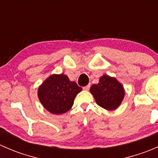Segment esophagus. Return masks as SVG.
<instances>
[{"instance_id": "34e87169", "label": "esophagus", "mask_w": 158, "mask_h": 158, "mask_svg": "<svg viewBox=\"0 0 158 158\" xmlns=\"http://www.w3.org/2000/svg\"><path fill=\"white\" fill-rule=\"evenodd\" d=\"M89 88H90V85H86V86H85V87H83V89L84 90H89Z\"/></svg>"}]
</instances>
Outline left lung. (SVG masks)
I'll list each match as a JSON object with an SVG mask.
<instances>
[{"label": "left lung", "instance_id": "8db88e82", "mask_svg": "<svg viewBox=\"0 0 158 158\" xmlns=\"http://www.w3.org/2000/svg\"><path fill=\"white\" fill-rule=\"evenodd\" d=\"M90 92L98 106L109 111L117 109L125 96L123 85L115 78L108 75H103L98 84L92 85Z\"/></svg>", "mask_w": 158, "mask_h": 158}]
</instances>
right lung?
Instances as JSON below:
<instances>
[{"mask_svg": "<svg viewBox=\"0 0 158 158\" xmlns=\"http://www.w3.org/2000/svg\"><path fill=\"white\" fill-rule=\"evenodd\" d=\"M82 91L76 82L64 74L49 76L38 89V98L44 108L54 114L66 113L71 109L76 95Z\"/></svg>", "mask_w": 158, "mask_h": 158, "instance_id": "right-lung-1", "label": "right lung"}]
</instances>
